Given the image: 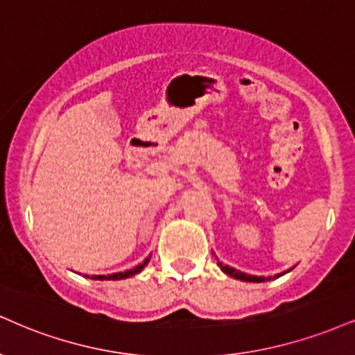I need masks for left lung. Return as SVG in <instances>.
Instances as JSON below:
<instances>
[{"instance_id": "left-lung-1", "label": "left lung", "mask_w": 355, "mask_h": 355, "mask_svg": "<svg viewBox=\"0 0 355 355\" xmlns=\"http://www.w3.org/2000/svg\"><path fill=\"white\" fill-rule=\"evenodd\" d=\"M218 266H220V270L225 272V275H228V276H232V277H234V279H240V281H246V283H264V281H271V279H276V277H279V276H283V275H286V272H289L293 270H288L286 272H279V275H275V276H268V277H264V276H253V275H246V272H241V271H238V270H234V268H230L228 264H223L221 261H218Z\"/></svg>"}]
</instances>
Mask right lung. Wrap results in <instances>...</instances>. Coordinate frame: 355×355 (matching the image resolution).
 I'll list each match as a JSON object with an SVG mask.
<instances>
[{
	"mask_svg": "<svg viewBox=\"0 0 355 355\" xmlns=\"http://www.w3.org/2000/svg\"><path fill=\"white\" fill-rule=\"evenodd\" d=\"M150 256H152V254H150ZM150 256H148V258H145V259H144V263H140L139 266L132 268V270H129V271H123V272H114V275H107V276H104V275H99V276H91V279H99V281H119V279H125V277H130V276L137 275V272L142 271L144 268L147 266V263L150 261ZM85 277H89V276H85Z\"/></svg>",
	"mask_w": 355,
	"mask_h": 355,
	"instance_id": "obj_1",
	"label": "right lung"
}]
</instances>
